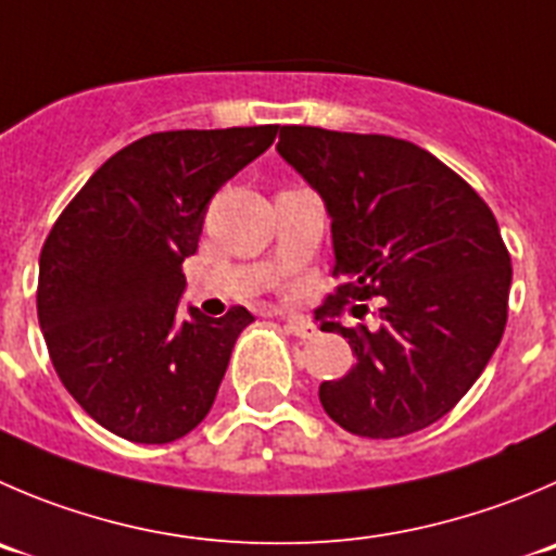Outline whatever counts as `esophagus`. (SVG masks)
<instances>
[{
	"label": "esophagus",
	"instance_id": "1",
	"mask_svg": "<svg viewBox=\"0 0 556 556\" xmlns=\"http://www.w3.org/2000/svg\"><path fill=\"white\" fill-rule=\"evenodd\" d=\"M281 316L283 321H287V330L292 332V336L298 338H314L316 336V327L311 325L308 319H303V316H287V314H275Z\"/></svg>",
	"mask_w": 556,
	"mask_h": 556
}]
</instances>
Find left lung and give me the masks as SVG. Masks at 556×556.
Wrapping results in <instances>:
<instances>
[{
  "instance_id": "1",
  "label": "left lung",
  "mask_w": 556,
  "mask_h": 556,
  "mask_svg": "<svg viewBox=\"0 0 556 556\" xmlns=\"http://www.w3.org/2000/svg\"><path fill=\"white\" fill-rule=\"evenodd\" d=\"M278 155L321 195L338 289L379 327L321 321L349 338L346 377L319 384L327 415L349 433L395 440L445 417L489 366L507 321L510 253L489 204L440 157L393 136L283 125Z\"/></svg>"
}]
</instances>
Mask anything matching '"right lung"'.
Instances as JSON below:
<instances>
[{"instance_id":"obj_1","label":"right lung","mask_w":556,"mask_h":556,"mask_svg":"<svg viewBox=\"0 0 556 556\" xmlns=\"http://www.w3.org/2000/svg\"><path fill=\"white\" fill-rule=\"evenodd\" d=\"M278 125L166 130L111 155L56 218L40 251L37 319L67 393L123 440L166 445L207 417L242 305L213 319L188 305L182 262L207 204L256 161Z\"/></svg>"}]
</instances>
